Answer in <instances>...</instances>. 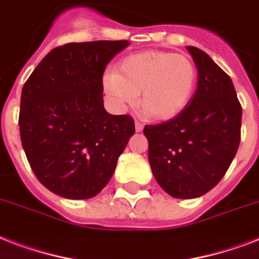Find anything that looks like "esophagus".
I'll return each instance as SVG.
<instances>
[{
  "mask_svg": "<svg viewBox=\"0 0 259 259\" xmlns=\"http://www.w3.org/2000/svg\"><path fill=\"white\" fill-rule=\"evenodd\" d=\"M144 130V123L140 121H136V132H142Z\"/></svg>",
  "mask_w": 259,
  "mask_h": 259,
  "instance_id": "34e87169",
  "label": "esophagus"
}]
</instances>
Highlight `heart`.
Masks as SVG:
<instances>
[{"mask_svg": "<svg viewBox=\"0 0 259 259\" xmlns=\"http://www.w3.org/2000/svg\"><path fill=\"white\" fill-rule=\"evenodd\" d=\"M196 80V66L187 55L146 51L122 59L117 71L103 78V89L118 106L133 103L140 94L142 113L166 121L187 107Z\"/></svg>", "mask_w": 259, "mask_h": 259, "instance_id": "1", "label": "heart"}]
</instances>
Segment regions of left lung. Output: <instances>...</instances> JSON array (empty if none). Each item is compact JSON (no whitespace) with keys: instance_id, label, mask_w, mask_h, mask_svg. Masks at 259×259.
Returning a JSON list of instances; mask_svg holds the SVG:
<instances>
[{"instance_id":"obj_1","label":"left lung","mask_w":259,"mask_h":259,"mask_svg":"<svg viewBox=\"0 0 259 259\" xmlns=\"http://www.w3.org/2000/svg\"><path fill=\"white\" fill-rule=\"evenodd\" d=\"M197 67V87L179 115L146 125L149 164L164 191L195 199L222 180L241 142L242 106L233 80L208 55L187 47Z\"/></svg>"}]
</instances>
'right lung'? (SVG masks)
<instances>
[{
  "mask_svg": "<svg viewBox=\"0 0 259 259\" xmlns=\"http://www.w3.org/2000/svg\"><path fill=\"white\" fill-rule=\"evenodd\" d=\"M126 40L56 47L21 91L18 126L30 168L46 188L67 199H90L113 176L136 132L130 115L103 107V72Z\"/></svg>",
  "mask_w": 259,
  "mask_h": 259,
  "instance_id": "add662e5",
  "label": "right lung"
}]
</instances>
